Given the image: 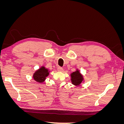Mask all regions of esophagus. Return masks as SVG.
Wrapping results in <instances>:
<instances>
[{"mask_svg": "<svg viewBox=\"0 0 124 124\" xmlns=\"http://www.w3.org/2000/svg\"><path fill=\"white\" fill-rule=\"evenodd\" d=\"M57 70H58V71H63V68H62V67H58Z\"/></svg>", "mask_w": 124, "mask_h": 124, "instance_id": "1", "label": "esophagus"}]
</instances>
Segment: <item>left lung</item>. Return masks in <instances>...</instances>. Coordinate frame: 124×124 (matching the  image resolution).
<instances>
[{"mask_svg":"<svg viewBox=\"0 0 124 124\" xmlns=\"http://www.w3.org/2000/svg\"><path fill=\"white\" fill-rule=\"evenodd\" d=\"M71 82H72V84L76 86L80 85L82 81H83V77L78 70L71 73Z\"/></svg>","mask_w":124,"mask_h":124,"instance_id":"obj_1","label":"left lung"}]
</instances>
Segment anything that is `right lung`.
Wrapping results in <instances>:
<instances>
[{
	"label": "right lung",
	"mask_w": 124,
	"mask_h": 124,
	"mask_svg": "<svg viewBox=\"0 0 124 124\" xmlns=\"http://www.w3.org/2000/svg\"><path fill=\"white\" fill-rule=\"evenodd\" d=\"M48 74L49 71L48 69L42 66L34 73L33 75V78L36 82L42 83L46 79V78L48 76Z\"/></svg>",
	"instance_id": "add662e5"
}]
</instances>
